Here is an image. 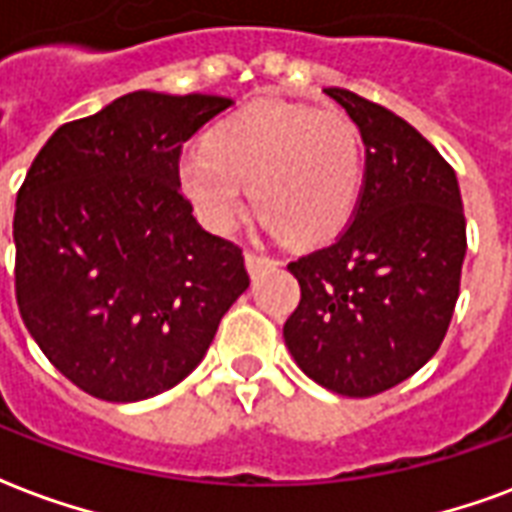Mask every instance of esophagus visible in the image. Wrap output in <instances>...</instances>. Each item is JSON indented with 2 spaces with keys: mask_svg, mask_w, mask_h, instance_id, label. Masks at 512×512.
Here are the masks:
<instances>
[{
  "mask_svg": "<svg viewBox=\"0 0 512 512\" xmlns=\"http://www.w3.org/2000/svg\"><path fill=\"white\" fill-rule=\"evenodd\" d=\"M244 260H247L249 276H257V273H263L265 268H273V265H276V260H271V257L265 255H257V252H244Z\"/></svg>",
  "mask_w": 512,
  "mask_h": 512,
  "instance_id": "34e87169",
  "label": "esophagus"
}]
</instances>
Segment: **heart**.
I'll return each mask as SVG.
<instances>
[{
    "label": "heart",
    "instance_id": "b5f03b06",
    "mask_svg": "<svg viewBox=\"0 0 512 512\" xmlns=\"http://www.w3.org/2000/svg\"><path fill=\"white\" fill-rule=\"evenodd\" d=\"M179 190L198 220L230 233L247 206L290 244H317L349 225L362 193V139L349 117L282 99H257L182 152Z\"/></svg>",
    "mask_w": 512,
    "mask_h": 512
}]
</instances>
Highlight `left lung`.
Segmentation results:
<instances>
[{"label":"left lung","instance_id":"1","mask_svg":"<svg viewBox=\"0 0 512 512\" xmlns=\"http://www.w3.org/2000/svg\"><path fill=\"white\" fill-rule=\"evenodd\" d=\"M357 123L365 179L351 225L290 263L300 303L284 343L308 378L346 397L424 368L454 317L467 228L454 169L395 112L325 88Z\"/></svg>","mask_w":512,"mask_h":512}]
</instances>
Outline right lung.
Instances as JSON below:
<instances>
[{
	"label": "right lung",
	"mask_w": 512,
	"mask_h": 512,
	"mask_svg": "<svg viewBox=\"0 0 512 512\" xmlns=\"http://www.w3.org/2000/svg\"><path fill=\"white\" fill-rule=\"evenodd\" d=\"M233 101L134 91L50 136L15 198V298L74 386L136 403L204 360L249 287L241 249L198 225L182 144Z\"/></svg>",
	"instance_id": "obj_1"
}]
</instances>
